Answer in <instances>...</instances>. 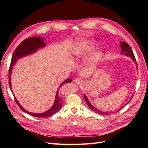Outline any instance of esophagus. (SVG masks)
I'll return each instance as SVG.
<instances>
[{"instance_id": "esophagus-1", "label": "esophagus", "mask_w": 148, "mask_h": 148, "mask_svg": "<svg viewBox=\"0 0 148 148\" xmlns=\"http://www.w3.org/2000/svg\"><path fill=\"white\" fill-rule=\"evenodd\" d=\"M75 83L76 84H77V85H81V84H82L83 82L82 79L77 78V79H75Z\"/></svg>"}]
</instances>
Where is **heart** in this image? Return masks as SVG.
<instances>
[{
	"label": "heart",
	"mask_w": 148,
	"mask_h": 148,
	"mask_svg": "<svg viewBox=\"0 0 148 148\" xmlns=\"http://www.w3.org/2000/svg\"><path fill=\"white\" fill-rule=\"evenodd\" d=\"M95 47V42L91 40H84L80 42L73 50V55L76 57H82L86 56L89 52H91ZM101 57V53L96 52L92 57L91 61L92 63L96 62Z\"/></svg>",
	"instance_id": "heart-1"
}]
</instances>
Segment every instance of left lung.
<instances>
[{"mask_svg":"<svg viewBox=\"0 0 148 148\" xmlns=\"http://www.w3.org/2000/svg\"><path fill=\"white\" fill-rule=\"evenodd\" d=\"M120 46H121V47H122V49H121V52L124 53V54H125V55L127 56L131 57L132 60H133L134 62H135V63H136V64L137 63H136V59H135V56H134V53H133V52L132 49V48L130 47V46H129V44H127V42H122H122H120ZM136 67H138V66H137V65H136ZM84 98L85 101L86 102V104H88V106L89 107V108L91 109L93 112H95V113L98 114H100V115H106L111 114L110 113H109V112H102V111H101V110H99L98 109H97L96 108H95V107H94V106L91 104L90 102H89V101L88 99L87 98L86 96L85 95H84ZM132 98H133V96L132 97ZM131 99L130 100V101H131ZM130 101H128V102L127 103V104H128V103L130 102ZM120 110V109H119V110H117L116 112H119Z\"/></svg>","mask_w":148,"mask_h":148,"instance_id":"1","label":"left lung"}]
</instances>
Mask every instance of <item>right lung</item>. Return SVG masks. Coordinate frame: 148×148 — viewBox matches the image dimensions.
Returning a JSON list of instances; mask_svg holds the SVG:
<instances>
[{
    "label": "right lung",
    "mask_w": 148,
    "mask_h": 148,
    "mask_svg": "<svg viewBox=\"0 0 148 148\" xmlns=\"http://www.w3.org/2000/svg\"><path fill=\"white\" fill-rule=\"evenodd\" d=\"M44 46H46V44L43 41V38H42L41 37H35V36L31 37L29 38H26V39L24 40V41H22L18 46V47L16 48V49L12 55L11 63H10V65L9 67V70H8V78H9V81H8V83H9V86H10V89H11V82H10L11 71L12 70L13 66L16 63V59H19V58H21L23 56H25L26 55L30 54V53H32L34 52L36 50H38V49L41 48V47H44ZM71 79L70 78L66 79L65 81H64L60 84V86H59V88L64 83H71ZM11 91H12V89H11ZM13 96H14V95H13ZM14 97H15V96H14ZM15 100L16 102V104H18V106L21 109V110H23L26 113H28L30 115L33 116V117H39V118H46V117H51V116H52V115L57 113V112H59L60 110V109L62 108V99L60 98V97L59 96V95H58V92L56 94L55 102H54V104H53V106L51 107V109H50L49 110L46 112L42 113V114H33V113L29 112L26 111L21 106V105L19 104V102H18V101L16 99L15 97Z\"/></svg>",
    "instance_id": "right-lung-1"
}]
</instances>
